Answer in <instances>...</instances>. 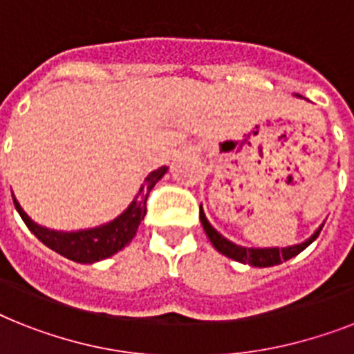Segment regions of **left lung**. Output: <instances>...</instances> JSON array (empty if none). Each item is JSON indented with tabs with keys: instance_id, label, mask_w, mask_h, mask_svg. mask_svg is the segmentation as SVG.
Returning <instances> with one entry per match:
<instances>
[{
	"instance_id": "obj_1",
	"label": "left lung",
	"mask_w": 354,
	"mask_h": 354,
	"mask_svg": "<svg viewBox=\"0 0 354 354\" xmlns=\"http://www.w3.org/2000/svg\"><path fill=\"white\" fill-rule=\"evenodd\" d=\"M200 222H202L203 231H205V234L209 236V240H211L212 247H214L218 252H222V254H225V257L231 258V260H236L240 261V263H249V266L254 267L278 266V263H281L283 260H289V258L297 257L298 252H301L309 243H313L317 240V236L322 231V227H318V231L315 232L309 240H306L304 243H298V245L283 247V249H278V247H271V249H247V247H240L236 245V243L229 242V240L223 238L220 232L214 231V227L207 222L202 207H200Z\"/></svg>"
}]
</instances>
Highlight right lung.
<instances>
[{
    "mask_svg": "<svg viewBox=\"0 0 354 354\" xmlns=\"http://www.w3.org/2000/svg\"><path fill=\"white\" fill-rule=\"evenodd\" d=\"M167 172V167H160L156 171H152L145 183L140 189V200L129 205V209L123 214L112 220V222L105 223L96 229H87V231H76V232H56L45 227H39L34 223L30 218L25 214L18 200L14 198V207L18 209L19 216L25 222V225L34 232V236L43 242L47 247H50L53 251L59 252L62 257L68 258V260L77 261V263H94L103 258H109L112 254H116L118 251H122L123 247L129 245L131 240L136 236L138 225L142 223V220L147 214V198L149 192L152 191V187L156 185L160 178Z\"/></svg>",
    "mask_w": 354,
    "mask_h": 354,
    "instance_id": "add662e5",
    "label": "right lung"
}]
</instances>
